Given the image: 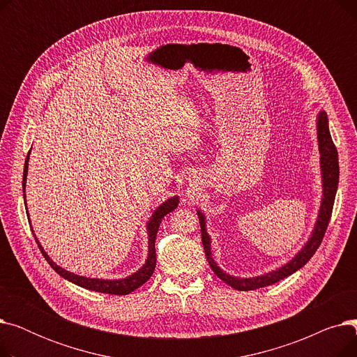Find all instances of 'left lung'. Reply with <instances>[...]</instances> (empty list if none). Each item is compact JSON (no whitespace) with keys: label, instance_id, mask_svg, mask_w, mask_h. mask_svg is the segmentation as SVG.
<instances>
[{"label":"left lung","instance_id":"obj_1","mask_svg":"<svg viewBox=\"0 0 357 357\" xmlns=\"http://www.w3.org/2000/svg\"><path fill=\"white\" fill-rule=\"evenodd\" d=\"M317 136H318V146H320V162H321V175H323V199H321V207L320 213H318V218L315 222L314 231L307 241V245L301 249L291 261L282 268L276 271H272L266 275L256 276V278H236L226 272H222L211 256V241L210 236L205 230V217L201 211H198L199 218V226H201V238L205 250V256H207L208 264L213 269V272L222 280V282L229 284L231 288L238 291H253L264 287H269L272 284L279 282L280 279H284L298 269H301L307 261L314 256L317 249L320 248L323 237L326 234L327 226L331 218V211L334 205V198L337 192V185H339V155H337V149L333 143L330 130H328V119L326 111H320L317 119Z\"/></svg>","mask_w":357,"mask_h":357}]
</instances>
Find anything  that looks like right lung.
I'll list each match as a JSON object with an SVG mask.
<instances>
[{"label":"right lung","instance_id":"obj_1","mask_svg":"<svg viewBox=\"0 0 357 357\" xmlns=\"http://www.w3.org/2000/svg\"><path fill=\"white\" fill-rule=\"evenodd\" d=\"M29 156H30V152L26 158V163H24V172H23V195H24V199H26V179H27V167H29ZM178 197H172L169 198L167 201H165L160 207H158V210L153 213L152 218L149 220L147 222V233H149V255H147V260L146 264L143 265L142 269H139L136 273L130 275L124 279H116V280H108V279H92V278H85V276H79V275H75V273H70L65 269H62L61 266H58L54 264V261L47 256V253L43 250L42 245L39 243V240L36 238V243L37 246H39L42 255L45 256V259L47 260V264L53 268V271L58 272L62 278L68 279L69 282L78 285V287H82V288H86V289H91V291H96V292H104V294H111V295H127L130 292H133L135 289H137L139 287H142L144 282H147V280L150 279V276L153 275L155 272V268H156V250H155V241H156V236H158V230H159V226L162 222V218L172 213L176 207H178ZM26 210H27V205H26ZM29 222H30V218H29ZM31 233H33V229H31Z\"/></svg>","mask_w":357,"mask_h":357}]
</instances>
